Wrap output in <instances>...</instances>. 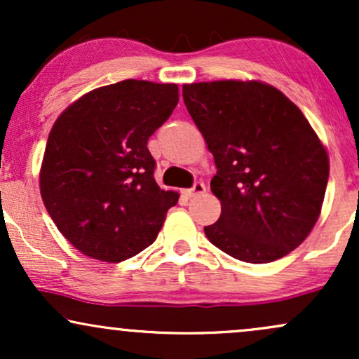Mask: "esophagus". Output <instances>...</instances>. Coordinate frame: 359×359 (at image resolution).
<instances>
[{
    "instance_id": "esophagus-1",
    "label": "esophagus",
    "mask_w": 359,
    "mask_h": 359,
    "mask_svg": "<svg viewBox=\"0 0 359 359\" xmlns=\"http://www.w3.org/2000/svg\"><path fill=\"white\" fill-rule=\"evenodd\" d=\"M205 192V185L203 182H196L192 185L189 191H185V194H187L189 197H196V196H201V194Z\"/></svg>"
}]
</instances>
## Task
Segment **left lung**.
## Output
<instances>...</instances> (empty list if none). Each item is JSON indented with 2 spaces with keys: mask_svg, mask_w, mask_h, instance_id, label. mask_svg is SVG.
<instances>
[{
  "mask_svg": "<svg viewBox=\"0 0 359 359\" xmlns=\"http://www.w3.org/2000/svg\"><path fill=\"white\" fill-rule=\"evenodd\" d=\"M185 108L216 162L221 201L208 240L229 257L269 263L307 238L320 214L329 158L306 116L263 82L185 84Z\"/></svg>",
  "mask_w": 359,
  "mask_h": 359,
  "instance_id": "obj_1",
  "label": "left lung"
}]
</instances>
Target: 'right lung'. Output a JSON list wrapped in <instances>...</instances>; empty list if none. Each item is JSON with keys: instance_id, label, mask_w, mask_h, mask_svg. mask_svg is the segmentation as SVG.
Segmentation results:
<instances>
[{"instance_id": "right-lung-1", "label": "right lung", "mask_w": 359, "mask_h": 359, "mask_svg": "<svg viewBox=\"0 0 359 359\" xmlns=\"http://www.w3.org/2000/svg\"><path fill=\"white\" fill-rule=\"evenodd\" d=\"M177 102L175 84L128 79L90 90L53 125L40 192L59 231L88 257L118 263L138 255L179 201L156 185L147 148Z\"/></svg>"}]
</instances>
